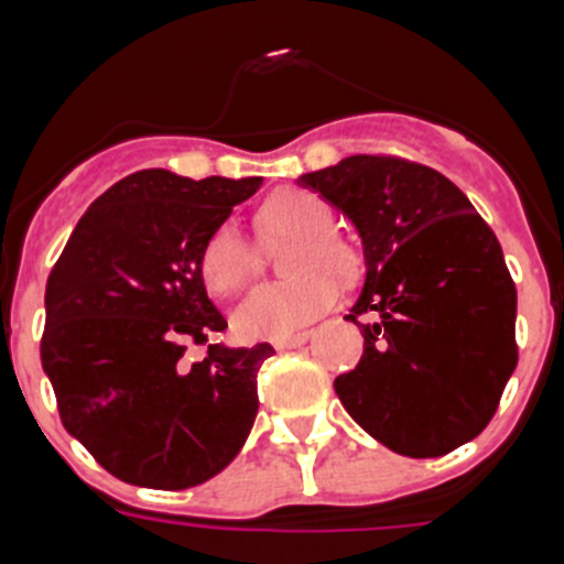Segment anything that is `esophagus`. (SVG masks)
Wrapping results in <instances>:
<instances>
[{
  "mask_svg": "<svg viewBox=\"0 0 564 564\" xmlns=\"http://www.w3.org/2000/svg\"><path fill=\"white\" fill-rule=\"evenodd\" d=\"M311 338V333H291V336H282V338H273V347L276 350H291V347H302V344Z\"/></svg>",
  "mask_w": 564,
  "mask_h": 564,
  "instance_id": "1",
  "label": "esophagus"
}]
</instances>
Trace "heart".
Instances as JSON below:
<instances>
[{"label": "heart", "instance_id": "heart-1", "mask_svg": "<svg viewBox=\"0 0 564 564\" xmlns=\"http://www.w3.org/2000/svg\"><path fill=\"white\" fill-rule=\"evenodd\" d=\"M330 203L311 188H279L268 194L253 212V231L259 242L276 248L293 242L282 268L285 282L257 288L234 313V330L246 341L282 338L311 325L336 302V279L356 271V251L333 231ZM262 271V251L234 223H223L208 234L200 251L203 285L214 296H237Z\"/></svg>", "mask_w": 564, "mask_h": 564}]
</instances>
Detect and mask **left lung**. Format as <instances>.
I'll use <instances>...</instances> for the list:
<instances>
[{"label":"left lung","instance_id":"1","mask_svg":"<svg viewBox=\"0 0 564 564\" xmlns=\"http://www.w3.org/2000/svg\"><path fill=\"white\" fill-rule=\"evenodd\" d=\"M358 228L364 291L356 370L336 395L364 432L406 457H441L480 435L517 367V288L502 248L441 172L352 154L299 177Z\"/></svg>","mask_w":564,"mask_h":564}]
</instances>
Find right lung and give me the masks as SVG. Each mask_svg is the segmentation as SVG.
<instances>
[{
	"label": "right lung",
	"mask_w": 564,
	"mask_h": 564,
	"mask_svg": "<svg viewBox=\"0 0 564 564\" xmlns=\"http://www.w3.org/2000/svg\"><path fill=\"white\" fill-rule=\"evenodd\" d=\"M259 186L262 177L129 174L84 212L50 271L42 367L64 430L118 480L200 486L251 432L271 344H208L192 367L181 358L186 341L228 327L203 285L200 251Z\"/></svg>",
	"instance_id": "1"
}]
</instances>
